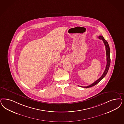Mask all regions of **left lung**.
<instances>
[{
  "label": "left lung",
  "mask_w": 124,
  "mask_h": 124,
  "mask_svg": "<svg viewBox=\"0 0 124 124\" xmlns=\"http://www.w3.org/2000/svg\"><path fill=\"white\" fill-rule=\"evenodd\" d=\"M98 38L101 40H102V41L103 42V43L105 46V48H106V56H107V64L106 66V68L105 70L104 71V72L103 73L102 76L100 77L98 80H97L96 81L94 82L93 84H91L90 85H88L87 86H81L82 87H85V88H89L90 87H92L94 85H96V84H97L98 82L100 81H101L102 79L105 77V76L106 75V74L108 73V70L110 66V48L109 45L108 44V43L107 42V41L104 39V38L102 37V36H99L98 37Z\"/></svg>",
  "instance_id": "1"
}]
</instances>
